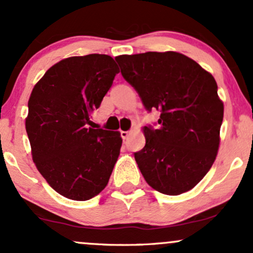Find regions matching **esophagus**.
Masks as SVG:
<instances>
[{
  "label": "esophagus",
  "instance_id": "obj_1",
  "mask_svg": "<svg viewBox=\"0 0 253 253\" xmlns=\"http://www.w3.org/2000/svg\"><path fill=\"white\" fill-rule=\"evenodd\" d=\"M130 133H132V130H121L120 134H121V138L123 139H126L127 136H128Z\"/></svg>",
  "mask_w": 253,
  "mask_h": 253
}]
</instances>
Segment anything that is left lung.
Here are the masks:
<instances>
[{"mask_svg":"<svg viewBox=\"0 0 253 253\" xmlns=\"http://www.w3.org/2000/svg\"><path fill=\"white\" fill-rule=\"evenodd\" d=\"M145 108L161 110L157 129L143 128L146 144L134 158L150 187L179 195L193 189L215 161L223 103L214 77L178 52L115 57Z\"/></svg>","mask_w":253,"mask_h":253,"instance_id":"obj_1","label":"left lung"}]
</instances>
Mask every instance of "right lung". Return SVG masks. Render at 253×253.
<instances>
[{
  "label": "right lung",
  "instance_id": "1",
  "mask_svg": "<svg viewBox=\"0 0 253 253\" xmlns=\"http://www.w3.org/2000/svg\"><path fill=\"white\" fill-rule=\"evenodd\" d=\"M119 68L110 56L69 57L51 66L28 100L26 132L38 171L58 194L75 201L98 195L120 155L118 130L90 128Z\"/></svg>",
  "mask_w": 253,
  "mask_h": 253
}]
</instances>
